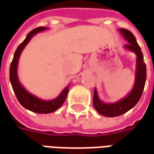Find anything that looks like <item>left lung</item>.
<instances>
[{
  "label": "left lung",
  "mask_w": 154,
  "mask_h": 154,
  "mask_svg": "<svg viewBox=\"0 0 154 154\" xmlns=\"http://www.w3.org/2000/svg\"><path fill=\"white\" fill-rule=\"evenodd\" d=\"M119 31L125 40L129 43L128 45H124V48L127 51L134 52L137 55L135 82L132 89L129 94L115 103H104L102 100H100L97 89L94 88V106L100 115L106 117L119 116L134 107L143 94L147 78V69L146 64L144 63L143 52L141 51V48L138 45L133 33L125 29H120Z\"/></svg>",
  "instance_id": "left-lung-1"
}]
</instances>
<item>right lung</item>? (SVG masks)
<instances>
[{
    "label": "right lung",
    "instance_id": "1",
    "mask_svg": "<svg viewBox=\"0 0 154 154\" xmlns=\"http://www.w3.org/2000/svg\"><path fill=\"white\" fill-rule=\"evenodd\" d=\"M46 29H48L45 27H39V28L33 29L28 33L23 42L20 44L19 46L17 48L14 53L13 60L11 63V66H10V82H11L12 89L14 91V94L18 99L19 103L25 109L31 110L33 112L38 113V114H49L58 109L65 102L69 91V85H67L57 98L52 100H45L30 94L29 91L20 83L18 76H17V66H18V60L20 58L21 53L35 34L43 32Z\"/></svg>",
    "mask_w": 154,
    "mask_h": 154
}]
</instances>
